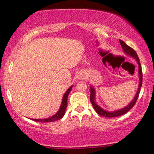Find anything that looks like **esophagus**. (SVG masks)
<instances>
[{
    "mask_svg": "<svg viewBox=\"0 0 154 154\" xmlns=\"http://www.w3.org/2000/svg\"><path fill=\"white\" fill-rule=\"evenodd\" d=\"M76 76H77V79H79V80H81V79H84V77H85V75H84V72H79V73L77 74Z\"/></svg>",
    "mask_w": 154,
    "mask_h": 154,
    "instance_id": "obj_1",
    "label": "esophagus"
}]
</instances>
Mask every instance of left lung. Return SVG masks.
Instances as JSON below:
<instances>
[{"instance_id": "left-lung-1", "label": "left lung", "mask_w": 154, "mask_h": 154, "mask_svg": "<svg viewBox=\"0 0 154 154\" xmlns=\"http://www.w3.org/2000/svg\"><path fill=\"white\" fill-rule=\"evenodd\" d=\"M119 42H120L121 46H122V49L124 50V52L126 54L129 55L131 57L134 58V60L137 61L138 64V75H139V85H138V89L137 91V93H136L135 96L133 98L132 101L129 103V105H127V106L124 107V108H122V109L113 110V111H108V110H105L101 108V107L99 106L95 102V89L92 86H90V90H91V94H90V101L91 104L93 105V108H94V110H96L97 113H98L100 116H102L103 117H108V118H112V117H117L119 116H122L124 114V113H127L131 108L134 106V104L136 103V101H137L138 96H139V93L140 91L141 86H142L143 84V72H142V68H141V65L140 63L139 57H138L137 53L134 51L132 48L129 47L128 45H127L122 40H119Z\"/></svg>"}]
</instances>
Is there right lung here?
I'll list each match as a JSON object with an SVG mask.
<instances>
[{"mask_svg":"<svg viewBox=\"0 0 154 154\" xmlns=\"http://www.w3.org/2000/svg\"><path fill=\"white\" fill-rule=\"evenodd\" d=\"M72 86H70V88L65 91V93L64 94V96L63 97V100H62V103L61 105H60V109L57 112L54 116H52L49 117V118L46 119H32V120L35 121V122H55V121H57L61 119L64 116L65 113V110H66L67 108V105H68V97L69 93H70V90H71Z\"/></svg>","mask_w":154,"mask_h":154,"instance_id":"add662e5","label":"right lung"}]
</instances>
